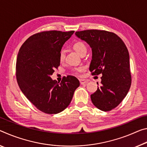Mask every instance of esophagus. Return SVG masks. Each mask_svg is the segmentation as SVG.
I'll use <instances>...</instances> for the list:
<instances>
[{"label":"esophagus","mask_w":147,"mask_h":147,"mask_svg":"<svg viewBox=\"0 0 147 147\" xmlns=\"http://www.w3.org/2000/svg\"><path fill=\"white\" fill-rule=\"evenodd\" d=\"M79 82H80L81 85H84V84L87 83V81L85 80V79H79Z\"/></svg>","instance_id":"34e87169"}]
</instances>
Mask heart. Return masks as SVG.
Returning a JSON list of instances; mask_svg holds the SVG:
<instances>
[{"label":"heart","mask_w":147,"mask_h":147,"mask_svg":"<svg viewBox=\"0 0 147 147\" xmlns=\"http://www.w3.org/2000/svg\"><path fill=\"white\" fill-rule=\"evenodd\" d=\"M73 47L74 50H75V51L78 53L79 55H81V56L83 54H86V50H87L85 44L82 42H78L75 43L73 45ZM65 55L66 54H65L64 50H61V51L60 52V54H59L60 61L62 62L64 61L65 59ZM83 70H84L83 67H79V68L76 69V73L78 74L79 72L83 71Z\"/></svg>","instance_id":"1"}]
</instances>
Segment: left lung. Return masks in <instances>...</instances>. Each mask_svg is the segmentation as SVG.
<instances>
[{
  "label": "left lung",
  "mask_w": 147,
  "mask_h": 147,
  "mask_svg": "<svg viewBox=\"0 0 147 147\" xmlns=\"http://www.w3.org/2000/svg\"><path fill=\"white\" fill-rule=\"evenodd\" d=\"M76 36L92 49L89 70L92 75L102 74L101 85L90 95L92 102L103 111H111L123 100L131 86L128 49L121 38L108 31H78Z\"/></svg>",
  "instance_id": "obj_1"
}]
</instances>
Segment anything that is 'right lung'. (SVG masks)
I'll return each mask as SVG.
<instances>
[{"instance_id": "obj_1", "label": "right lung", "mask_w": 147, "mask_h": 147, "mask_svg": "<svg viewBox=\"0 0 147 147\" xmlns=\"http://www.w3.org/2000/svg\"><path fill=\"white\" fill-rule=\"evenodd\" d=\"M74 31H45L31 36L21 47L17 57L16 78L26 98L41 111L57 114L68 106L80 85L68 76L61 82L51 76L60 65L59 54Z\"/></svg>"}]
</instances>
